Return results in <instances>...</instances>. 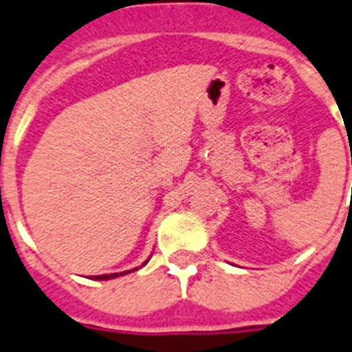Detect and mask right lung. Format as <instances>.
Here are the masks:
<instances>
[{"mask_svg":"<svg viewBox=\"0 0 352 352\" xmlns=\"http://www.w3.org/2000/svg\"><path fill=\"white\" fill-rule=\"evenodd\" d=\"M146 264V262H145ZM143 264V265H145ZM138 267L131 269V271H124V273H113V274H100V276H94V280H111V278H117V276H124V274L127 273H133V271H136Z\"/></svg>","mask_w":352,"mask_h":352,"instance_id":"obj_1","label":"right lung"}]
</instances>
